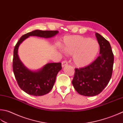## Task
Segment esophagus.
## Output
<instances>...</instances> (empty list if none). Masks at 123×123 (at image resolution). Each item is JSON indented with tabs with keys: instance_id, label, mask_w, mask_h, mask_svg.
Instances as JSON below:
<instances>
[{
	"instance_id": "34e87169",
	"label": "esophagus",
	"mask_w": 123,
	"mask_h": 123,
	"mask_svg": "<svg viewBox=\"0 0 123 123\" xmlns=\"http://www.w3.org/2000/svg\"><path fill=\"white\" fill-rule=\"evenodd\" d=\"M68 65V62H67L66 61H64L62 62V68H63L65 66H66Z\"/></svg>"
}]
</instances>
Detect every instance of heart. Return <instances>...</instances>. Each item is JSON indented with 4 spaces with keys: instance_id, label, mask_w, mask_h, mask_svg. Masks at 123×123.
<instances>
[{
    "instance_id": "obj_1",
    "label": "heart",
    "mask_w": 123,
    "mask_h": 123,
    "mask_svg": "<svg viewBox=\"0 0 123 123\" xmlns=\"http://www.w3.org/2000/svg\"><path fill=\"white\" fill-rule=\"evenodd\" d=\"M62 47L67 54L73 55V62L78 67H85L92 63L100 50L97 41L76 35L65 37Z\"/></svg>"
}]
</instances>
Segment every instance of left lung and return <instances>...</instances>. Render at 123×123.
Wrapping results in <instances>:
<instances>
[{
	"label": "left lung",
	"instance_id": "1",
	"mask_svg": "<svg viewBox=\"0 0 123 123\" xmlns=\"http://www.w3.org/2000/svg\"><path fill=\"white\" fill-rule=\"evenodd\" d=\"M100 45V55L85 67L75 69L72 84L79 94L86 97L98 95L111 79L114 57L109 42L95 33Z\"/></svg>",
	"mask_w": 123,
	"mask_h": 123
}]
</instances>
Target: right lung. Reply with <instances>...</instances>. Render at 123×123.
<instances>
[{"mask_svg":"<svg viewBox=\"0 0 123 123\" xmlns=\"http://www.w3.org/2000/svg\"><path fill=\"white\" fill-rule=\"evenodd\" d=\"M58 33V31L35 30L22 36L15 45L13 60L14 74L19 87L28 94L42 96L49 93L53 87L57 74L62 69L61 63H49L37 70H31L26 68L19 58L18 47L30 36L49 38Z\"/></svg>","mask_w":123,"mask_h":123,"instance_id":"1","label":"right lung"}]
</instances>
